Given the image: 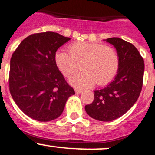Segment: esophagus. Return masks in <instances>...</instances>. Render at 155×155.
I'll use <instances>...</instances> for the list:
<instances>
[{
    "label": "esophagus",
    "mask_w": 155,
    "mask_h": 155,
    "mask_svg": "<svg viewBox=\"0 0 155 155\" xmlns=\"http://www.w3.org/2000/svg\"><path fill=\"white\" fill-rule=\"evenodd\" d=\"M75 92H76V94H79V93H81V92H82V89H75Z\"/></svg>",
    "instance_id": "34e87169"
}]
</instances>
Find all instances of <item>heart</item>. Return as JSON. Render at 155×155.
Instances as JSON below:
<instances>
[{
  "label": "heart",
  "mask_w": 155,
  "mask_h": 155,
  "mask_svg": "<svg viewBox=\"0 0 155 155\" xmlns=\"http://www.w3.org/2000/svg\"><path fill=\"white\" fill-rule=\"evenodd\" d=\"M69 53L58 50L55 63L63 76L69 77L79 68L84 71L71 77L69 82L76 87L86 88L107 84L113 79L119 67V59L115 49L109 46L89 42H76L68 46Z\"/></svg>",
  "instance_id": "heart-1"
}]
</instances>
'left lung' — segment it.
Segmentation results:
<instances>
[{"instance_id": "left-lung-1", "label": "left lung", "mask_w": 155, "mask_h": 155, "mask_svg": "<svg viewBox=\"0 0 155 155\" xmlns=\"http://www.w3.org/2000/svg\"><path fill=\"white\" fill-rule=\"evenodd\" d=\"M116 49L119 67L106 87L94 91V100L86 112L98 121H111L126 113L138 100L144 78L143 58L134 45L118 37L105 40Z\"/></svg>"}]
</instances>
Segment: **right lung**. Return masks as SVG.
<instances>
[{
  "mask_svg": "<svg viewBox=\"0 0 155 155\" xmlns=\"http://www.w3.org/2000/svg\"><path fill=\"white\" fill-rule=\"evenodd\" d=\"M70 40L54 32L31 34L12 55L9 89L13 99L25 115L50 121L63 113L75 91L55 63V53Z\"/></svg>",
  "mask_w": 155,
  "mask_h": 155,
  "instance_id": "obj_1",
  "label": "right lung"
}]
</instances>
